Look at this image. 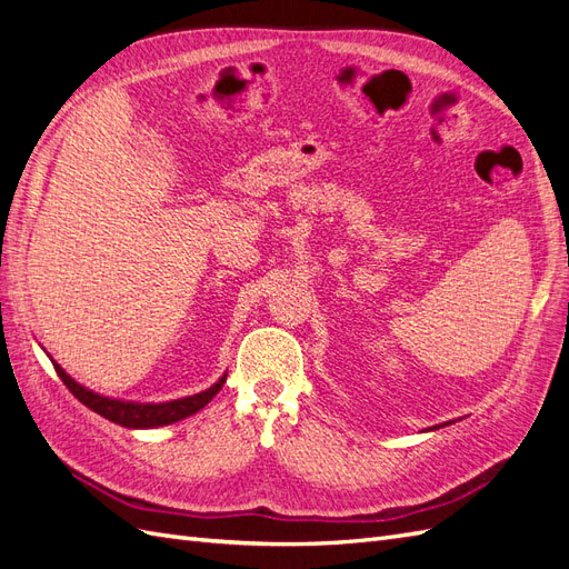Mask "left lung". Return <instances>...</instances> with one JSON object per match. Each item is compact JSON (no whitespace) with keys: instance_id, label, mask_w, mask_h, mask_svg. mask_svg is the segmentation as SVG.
Here are the masks:
<instances>
[{"instance_id":"8db88e82","label":"left lung","mask_w":569,"mask_h":569,"mask_svg":"<svg viewBox=\"0 0 569 569\" xmlns=\"http://www.w3.org/2000/svg\"><path fill=\"white\" fill-rule=\"evenodd\" d=\"M446 425H449V422H446ZM432 429H439V427H432Z\"/></svg>"}]
</instances>
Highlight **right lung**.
<instances>
[{"instance_id": "right-lung-1", "label": "right lung", "mask_w": 569, "mask_h": 569, "mask_svg": "<svg viewBox=\"0 0 569 569\" xmlns=\"http://www.w3.org/2000/svg\"><path fill=\"white\" fill-rule=\"evenodd\" d=\"M51 363H54V370L61 377V382L68 387V391H71L80 403L94 410L97 416L107 418L120 427H128V429L163 427V425H173L178 420L194 416V412L209 403L213 396L222 389V385H226V375H222L213 387H209L206 391H199V393H192V396H184V399L166 401V403H137V401H120V399H109V396L94 393L92 389L78 385L73 377L57 363V360H51Z\"/></svg>"}]
</instances>
